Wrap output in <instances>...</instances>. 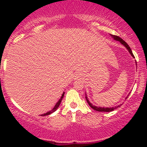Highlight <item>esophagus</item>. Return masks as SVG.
Listing matches in <instances>:
<instances>
[{
    "label": "esophagus",
    "instance_id": "obj_1",
    "mask_svg": "<svg viewBox=\"0 0 147 147\" xmlns=\"http://www.w3.org/2000/svg\"><path fill=\"white\" fill-rule=\"evenodd\" d=\"M81 77V75H80V74H79V73H76L75 75V79H79V78H80Z\"/></svg>",
    "mask_w": 147,
    "mask_h": 147
}]
</instances>
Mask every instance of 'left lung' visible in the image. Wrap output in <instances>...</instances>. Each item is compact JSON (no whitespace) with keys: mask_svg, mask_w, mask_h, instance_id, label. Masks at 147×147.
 Segmentation results:
<instances>
[{"mask_svg":"<svg viewBox=\"0 0 147 147\" xmlns=\"http://www.w3.org/2000/svg\"><path fill=\"white\" fill-rule=\"evenodd\" d=\"M110 35L113 37V38L114 40H115V41H117L120 42V43H122V44L124 45V46L125 47L126 49H127L128 51H129V53L131 54V56H132L133 58H135L134 56H133V52H132V51H131V49L130 48V47L129 46V45H128L125 41H123L122 38H121L120 37H119V36H115V35H112V34H110ZM136 63L137 64V63ZM129 95H128V96H129ZM128 96H127V97H128ZM86 101H87L88 104V105L90 106L92 109H94V110L96 111H99V112H111V111H114L115 109H117V108H119V106H121V105H122V104H120V105H118L117 106H115V107H110V108H109V107H107V108L99 107V106H96L95 105H92V103H90V101H89L88 99V97H87L86 94Z\"/></svg>","mask_w":147,"mask_h":147,"instance_id":"left-lung-1","label":"left lung"}]
</instances>
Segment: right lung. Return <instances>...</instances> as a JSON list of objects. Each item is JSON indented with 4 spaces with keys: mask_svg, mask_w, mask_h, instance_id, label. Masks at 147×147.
<instances>
[{
    "mask_svg": "<svg viewBox=\"0 0 147 147\" xmlns=\"http://www.w3.org/2000/svg\"><path fill=\"white\" fill-rule=\"evenodd\" d=\"M64 94H65V92H63V94H62L61 97V98L59 99V100L58 102H57V104H55V106H54V108H53V109H52L51 111H48V112H47L46 113L42 114V115H41V116H46V115H50V114H51V113H54V112H55V111H57V109H58V108H59V106L60 104H61V100H62V99H63V98Z\"/></svg>",
    "mask_w": 147,
    "mask_h": 147,
    "instance_id": "add662e5",
    "label": "right lung"
}]
</instances>
